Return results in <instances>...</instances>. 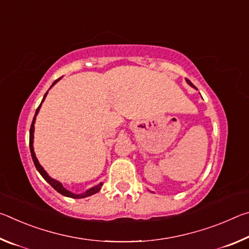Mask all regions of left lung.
Returning a JSON list of instances; mask_svg holds the SVG:
<instances>
[{"mask_svg":"<svg viewBox=\"0 0 249 249\" xmlns=\"http://www.w3.org/2000/svg\"><path fill=\"white\" fill-rule=\"evenodd\" d=\"M185 81H187V83H188V84H189V86H191V87H192V88H196V87H195V86H193V84H192V83H191V81H190V80H188V79H185Z\"/></svg>","mask_w":249,"mask_h":249,"instance_id":"left-lung-1","label":"left lung"}]
</instances>
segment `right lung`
Segmentation results:
<instances>
[{
    "instance_id": "1",
    "label": "right lung",
    "mask_w": 249,
    "mask_h": 249,
    "mask_svg": "<svg viewBox=\"0 0 249 249\" xmlns=\"http://www.w3.org/2000/svg\"><path fill=\"white\" fill-rule=\"evenodd\" d=\"M61 78H62V77H61ZM61 78L54 80L53 83L52 84V87L49 88V90L52 89V88L54 86V84H56ZM47 94H48V91L45 93L43 100H41V103L39 104V107H37V109H36L35 116H34V119H33V123H32V126H31V129H29V149H31V154H32V158H33L34 165H35L37 171L39 172V174L41 175V177H43V178H44L46 181H47V182H48L50 185H52V187L54 189V190L60 193V195H62V196H68V197H72V199H83V197H87V196H92V195H95V193L99 192V191L101 190V188H102V185H103L102 182H100L99 184L94 185V187L88 189L87 191L80 193V195H75V193H72L71 191L67 190V189L64 187V185H62V183L59 182L58 180L52 178V177H50V176L47 174V172H46V170L44 169V168L41 167V165H40L39 161H38V159H37V157H36L35 151H34V146H33V144H34V130H35V121H36V116H37V114H38V112H39V109H40L41 104H43V102H44L45 99H46V95H47Z\"/></svg>"
}]
</instances>
